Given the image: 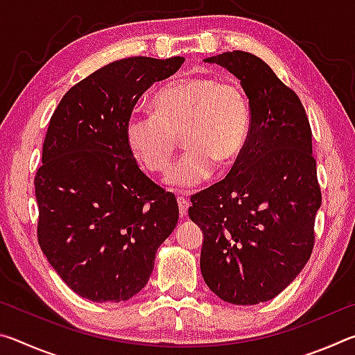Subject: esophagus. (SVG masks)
<instances>
[{"instance_id": "obj_1", "label": "esophagus", "mask_w": 355, "mask_h": 355, "mask_svg": "<svg viewBox=\"0 0 355 355\" xmlns=\"http://www.w3.org/2000/svg\"><path fill=\"white\" fill-rule=\"evenodd\" d=\"M177 202H178V211L182 218H184L186 214H188V208H189V202L188 199H184L183 196H178L177 197Z\"/></svg>"}]
</instances>
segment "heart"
Returning a JSON list of instances; mask_svg holds the SVG:
<instances>
[{"mask_svg":"<svg viewBox=\"0 0 355 355\" xmlns=\"http://www.w3.org/2000/svg\"><path fill=\"white\" fill-rule=\"evenodd\" d=\"M153 114H133L125 125V141L144 169L163 172L175 155L180 136L188 147L167 172V183L180 188L200 184L235 166L250 130V107L235 84L209 76L177 78L152 98Z\"/></svg>","mask_w":355,"mask_h":355,"instance_id":"b5f03b06","label":"heart"}]
</instances>
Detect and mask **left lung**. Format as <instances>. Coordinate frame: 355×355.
Segmentation results:
<instances>
[{"label": "left lung", "instance_id": "8db88e82", "mask_svg": "<svg viewBox=\"0 0 355 355\" xmlns=\"http://www.w3.org/2000/svg\"><path fill=\"white\" fill-rule=\"evenodd\" d=\"M235 75L249 98L244 152L222 182L191 197L203 232L200 271L216 296L255 305L297 277L315 245L321 207L311 128L296 92L252 53L205 59Z\"/></svg>", "mask_w": 355, "mask_h": 355}]
</instances>
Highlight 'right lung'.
<instances>
[{"label": "right lung", "mask_w": 355, "mask_h": 355, "mask_svg": "<svg viewBox=\"0 0 355 355\" xmlns=\"http://www.w3.org/2000/svg\"><path fill=\"white\" fill-rule=\"evenodd\" d=\"M183 62L180 56L114 61L75 84L50 119L34 178L37 241L81 297H133L177 225L175 196L139 169L125 125L141 95Z\"/></svg>", "instance_id": "1"}]
</instances>
